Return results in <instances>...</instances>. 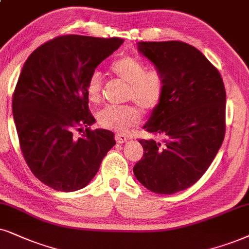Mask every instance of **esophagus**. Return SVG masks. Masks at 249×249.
Instances as JSON below:
<instances>
[{
	"mask_svg": "<svg viewBox=\"0 0 249 249\" xmlns=\"http://www.w3.org/2000/svg\"><path fill=\"white\" fill-rule=\"evenodd\" d=\"M127 139L128 138L124 134H116L115 135V140L117 143H124L125 141H127Z\"/></svg>",
	"mask_w": 249,
	"mask_h": 249,
	"instance_id": "obj_1",
	"label": "esophagus"
}]
</instances>
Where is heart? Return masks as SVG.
Returning a JSON list of instances; mask_svg holds the SVG:
<instances>
[{
    "mask_svg": "<svg viewBox=\"0 0 249 249\" xmlns=\"http://www.w3.org/2000/svg\"><path fill=\"white\" fill-rule=\"evenodd\" d=\"M110 71L127 83L125 99L137 103L144 111L159 107L164 94V79L156 70H147L144 63L133 56H122L111 63ZM103 80L100 72L94 71L86 83V93L90 102L102 99ZM97 124L107 130L125 132L140 121V111L132 105L107 106L96 114Z\"/></svg>",
    "mask_w": 249,
    "mask_h": 249,
    "instance_id": "b5f03b06",
    "label": "heart"
}]
</instances>
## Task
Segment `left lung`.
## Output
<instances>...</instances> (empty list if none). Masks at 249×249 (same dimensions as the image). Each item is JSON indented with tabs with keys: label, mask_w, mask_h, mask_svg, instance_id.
I'll list each match as a JSON object with an SVG mask.
<instances>
[{
	"label": "left lung",
	"mask_w": 249,
	"mask_h": 249,
	"mask_svg": "<svg viewBox=\"0 0 249 249\" xmlns=\"http://www.w3.org/2000/svg\"><path fill=\"white\" fill-rule=\"evenodd\" d=\"M138 49L164 79V94L143 128V156L133 172L157 194L184 191L202 177L225 135L226 94L219 72L200 50L181 41L139 42Z\"/></svg>",
	"instance_id": "left-lung-1"
}]
</instances>
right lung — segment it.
<instances>
[{
	"label": "right lung",
	"mask_w": 249,
	"mask_h": 249,
	"mask_svg": "<svg viewBox=\"0 0 249 249\" xmlns=\"http://www.w3.org/2000/svg\"><path fill=\"white\" fill-rule=\"evenodd\" d=\"M123 42L119 37L62 36L41 45L25 62L12 112L25 161L47 186L62 192L84 188L115 146L112 132L89 128L95 119L86 83ZM74 129L83 134L74 137Z\"/></svg>",
	"instance_id": "obj_1"
}]
</instances>
